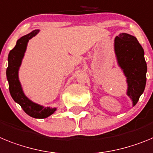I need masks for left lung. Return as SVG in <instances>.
Returning a JSON list of instances; mask_svg holds the SVG:
<instances>
[{"label": "left lung", "instance_id": "left-lung-1", "mask_svg": "<svg viewBox=\"0 0 153 153\" xmlns=\"http://www.w3.org/2000/svg\"><path fill=\"white\" fill-rule=\"evenodd\" d=\"M115 51L118 63L127 78V95L135 105L146 83L147 65L144 50L135 37L123 33L115 38Z\"/></svg>", "mask_w": 153, "mask_h": 153}]
</instances>
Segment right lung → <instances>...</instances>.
Masks as SVG:
<instances>
[{"mask_svg":"<svg viewBox=\"0 0 153 153\" xmlns=\"http://www.w3.org/2000/svg\"><path fill=\"white\" fill-rule=\"evenodd\" d=\"M38 31L39 30H33L18 40L15 47L10 50L8 54V67L7 68L6 74L9 84V91L14 102L18 103L22 109L30 116L35 119H45L54 113L56 108L50 107L44 108L43 106L29 100L24 94L18 79V69L27 48V42L29 39L35 36Z\"/></svg>","mask_w":153,"mask_h":153,"instance_id":"obj_1","label":"right lung"}]
</instances>
